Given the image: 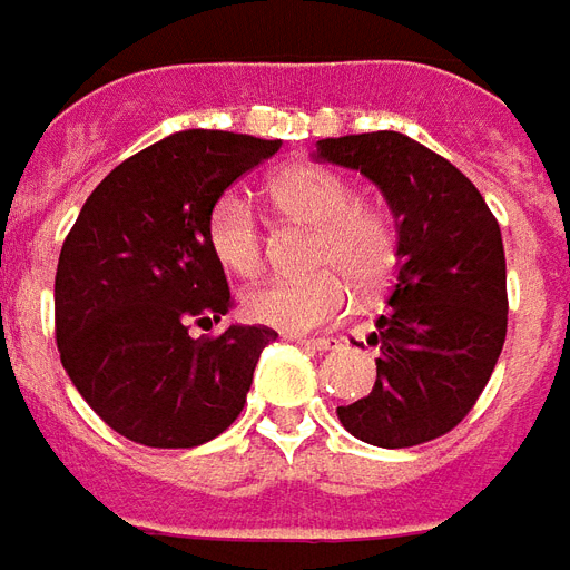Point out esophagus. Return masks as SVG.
Returning a JSON list of instances; mask_svg holds the SVG:
<instances>
[{"label":"esophagus","instance_id":"obj_1","mask_svg":"<svg viewBox=\"0 0 570 570\" xmlns=\"http://www.w3.org/2000/svg\"><path fill=\"white\" fill-rule=\"evenodd\" d=\"M294 343L303 348H313V352H331V348H340V340L334 336H294Z\"/></svg>","mask_w":570,"mask_h":570}]
</instances>
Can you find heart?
<instances>
[{
    "label": "heart",
    "mask_w": 570,
    "mask_h": 570,
    "mask_svg": "<svg viewBox=\"0 0 570 570\" xmlns=\"http://www.w3.org/2000/svg\"><path fill=\"white\" fill-rule=\"evenodd\" d=\"M269 197L285 215L315 224L309 276L269 279L245 291L243 313L255 325L282 334H306L340 322L355 309L358 288H376L394 267L397 234L392 218L358 203L346 178L322 166H297L273 178ZM212 257L234 276H255L264 264V227L243 190L215 199L206 218Z\"/></svg>",
    "instance_id": "obj_1"
}]
</instances>
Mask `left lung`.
Returning <instances> with one entry per match:
<instances>
[{
  "mask_svg": "<svg viewBox=\"0 0 570 570\" xmlns=\"http://www.w3.org/2000/svg\"><path fill=\"white\" fill-rule=\"evenodd\" d=\"M315 157L371 178L397 224V279L367 336L376 382L336 416L382 450L440 438L471 413L504 348L501 227L471 178L404 132L322 139Z\"/></svg>",
  "mask_w": 570,
  "mask_h": 570,
  "instance_id": "8db88e82",
  "label": "left lung"
}]
</instances>
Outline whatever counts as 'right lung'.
Returning a JSON list of instances; mask_svg holds the SVG:
<instances>
[{"instance_id": "add662e5", "label": "right lung", "mask_w": 570, "mask_h": 570, "mask_svg": "<svg viewBox=\"0 0 570 570\" xmlns=\"http://www.w3.org/2000/svg\"><path fill=\"white\" fill-rule=\"evenodd\" d=\"M279 139L181 130L115 166L81 206L53 279L57 348L102 422L132 443L190 450L234 425L269 327L227 325L230 309L206 218Z\"/></svg>"}]
</instances>
